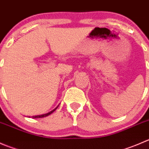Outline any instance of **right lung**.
<instances>
[{
	"label": "right lung",
	"instance_id": "1",
	"mask_svg": "<svg viewBox=\"0 0 149 149\" xmlns=\"http://www.w3.org/2000/svg\"><path fill=\"white\" fill-rule=\"evenodd\" d=\"M58 106H59V105H58ZM58 106L57 107H55V109H53V110H52V111H50V112H48V113L44 114V115H36V116H32V117H31V118H45V117H47V116H48V115H51V114H52V112H54V111H55V110H56V109H57V108L58 107Z\"/></svg>",
	"mask_w": 149,
	"mask_h": 149
}]
</instances>
